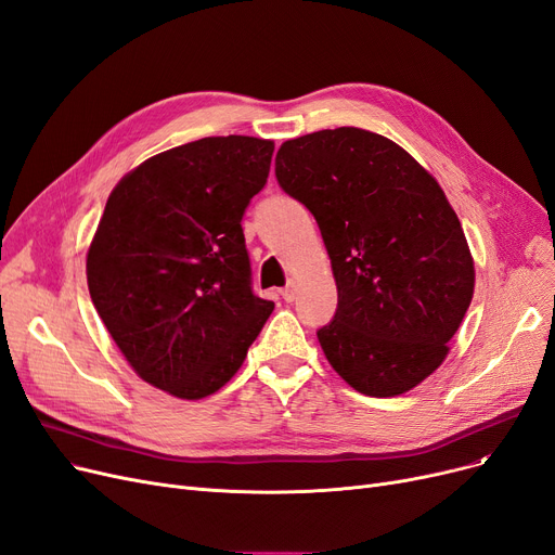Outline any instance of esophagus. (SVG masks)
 Listing matches in <instances>:
<instances>
[{"label": "esophagus", "mask_w": 555, "mask_h": 555, "mask_svg": "<svg viewBox=\"0 0 555 555\" xmlns=\"http://www.w3.org/2000/svg\"><path fill=\"white\" fill-rule=\"evenodd\" d=\"M281 297H283L287 304L295 301V299H297V283H295V281L287 283V285L283 287V291H281Z\"/></svg>", "instance_id": "1"}]
</instances>
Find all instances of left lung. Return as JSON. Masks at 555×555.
Here are the masks:
<instances>
[{
    "instance_id": "left-lung-1",
    "label": "left lung",
    "mask_w": 555,
    "mask_h": 555,
    "mask_svg": "<svg viewBox=\"0 0 555 555\" xmlns=\"http://www.w3.org/2000/svg\"><path fill=\"white\" fill-rule=\"evenodd\" d=\"M276 181L315 218L337 285L318 331L331 367L367 397L436 372L474 295V260L442 188L397 142L340 127L285 140Z\"/></svg>"
}]
</instances>
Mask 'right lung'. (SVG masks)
Instances as JSON below:
<instances>
[{
	"label": "right lung",
	"mask_w": 555,
	"mask_h": 555,
	"mask_svg": "<svg viewBox=\"0 0 555 555\" xmlns=\"http://www.w3.org/2000/svg\"><path fill=\"white\" fill-rule=\"evenodd\" d=\"M272 154V140L202 138L138 165L106 202L90 299L135 374L172 397L218 392L272 315L240 224Z\"/></svg>",
	"instance_id": "add662e5"
}]
</instances>
